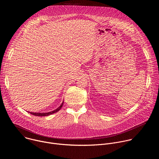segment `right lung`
<instances>
[{
    "mask_svg": "<svg viewBox=\"0 0 159 159\" xmlns=\"http://www.w3.org/2000/svg\"><path fill=\"white\" fill-rule=\"evenodd\" d=\"M63 102L61 103V104L57 109H56L55 110L52 111H51V112H30V114L36 116H49V115H52V114H53V113H55V112H58V111L61 108V107H62V106H63Z\"/></svg>",
    "mask_w": 159,
    "mask_h": 159,
    "instance_id": "1",
    "label": "right lung"
}]
</instances>
